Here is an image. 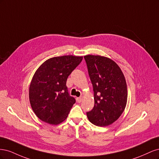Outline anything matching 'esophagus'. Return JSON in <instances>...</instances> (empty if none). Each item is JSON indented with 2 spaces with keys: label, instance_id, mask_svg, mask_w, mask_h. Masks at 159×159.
Returning a JSON list of instances; mask_svg holds the SVG:
<instances>
[{
  "label": "esophagus",
  "instance_id": "1",
  "mask_svg": "<svg viewBox=\"0 0 159 159\" xmlns=\"http://www.w3.org/2000/svg\"><path fill=\"white\" fill-rule=\"evenodd\" d=\"M77 102H78V103H81V102H82V100H83V99L81 98H77Z\"/></svg>",
  "mask_w": 159,
  "mask_h": 159
}]
</instances>
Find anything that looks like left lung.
<instances>
[{
    "instance_id": "left-lung-1",
    "label": "left lung",
    "mask_w": 159,
    "mask_h": 159,
    "mask_svg": "<svg viewBox=\"0 0 159 159\" xmlns=\"http://www.w3.org/2000/svg\"><path fill=\"white\" fill-rule=\"evenodd\" d=\"M84 58L94 91V107L87 113L88 118L96 126H108L117 121L125 109V78L119 66L107 57L87 55Z\"/></svg>"
}]
</instances>
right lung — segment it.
Segmentation results:
<instances>
[{
  "label": "right lung",
  "instance_id": "add662e5",
  "mask_svg": "<svg viewBox=\"0 0 159 159\" xmlns=\"http://www.w3.org/2000/svg\"><path fill=\"white\" fill-rule=\"evenodd\" d=\"M83 60L72 55L51 57L33 75L29 100L33 111L41 121L57 125L68 117L75 100L69 95L68 77Z\"/></svg>",
  "mask_w": 159,
  "mask_h": 159
}]
</instances>
